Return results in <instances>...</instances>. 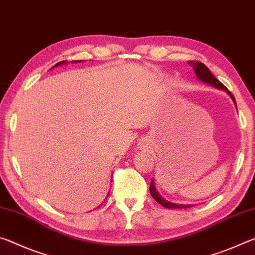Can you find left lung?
<instances>
[{
	"label": "left lung",
	"mask_w": 255,
	"mask_h": 255,
	"mask_svg": "<svg viewBox=\"0 0 255 255\" xmlns=\"http://www.w3.org/2000/svg\"><path fill=\"white\" fill-rule=\"evenodd\" d=\"M189 64L193 68L194 72H195V76L198 77L199 80H201L202 82L204 83H209V85L214 86L215 88H218V89H223L226 91V93L229 95V97H231L233 99L234 104H235L236 106V100L235 98H234V96L232 95L231 91H228V89L225 87L222 82H220L219 80H217V79L215 78L214 74H212L210 72V70L207 68L206 65H204L203 63H201V62H197V61H189ZM150 194L152 195V198L156 200V201L161 204L162 207L165 208H168V209H177V208H190V207H193V204H177V203H173V202H169L167 201V200L162 199L159 193H158L156 187H155V183H153V179L151 181V184H150Z\"/></svg>",
	"instance_id": "1"
}]
</instances>
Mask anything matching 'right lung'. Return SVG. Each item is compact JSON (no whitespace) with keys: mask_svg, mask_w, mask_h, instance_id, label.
<instances>
[{"mask_svg":"<svg viewBox=\"0 0 255 255\" xmlns=\"http://www.w3.org/2000/svg\"><path fill=\"white\" fill-rule=\"evenodd\" d=\"M79 62H81V61H74V63H79ZM66 63H68L66 61H62V62H60V63H57L55 66H60V65H63V64H66ZM55 66H53V68H55Z\"/></svg>","mask_w":255,"mask_h":255,"instance_id":"add662e5","label":"right lung"}]
</instances>
